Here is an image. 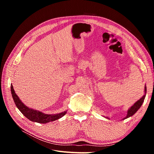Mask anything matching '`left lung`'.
<instances>
[{
    "instance_id": "8db88e82",
    "label": "left lung",
    "mask_w": 154,
    "mask_h": 154,
    "mask_svg": "<svg viewBox=\"0 0 154 154\" xmlns=\"http://www.w3.org/2000/svg\"><path fill=\"white\" fill-rule=\"evenodd\" d=\"M146 94V87L145 85L144 86V94L142 96V97H141L140 99H139L138 101H137L136 103H135L131 107H130V108L128 109V110H127V116H126V117H125L123 119H125L131 117V116H132L139 109H140V107L141 106V105L143 103L144 100V98H145ZM103 117L109 119V117H105V116H103Z\"/></svg>"
}]
</instances>
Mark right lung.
Returning a JSON list of instances; mask_svg holds the SVG:
<instances>
[{
	"mask_svg": "<svg viewBox=\"0 0 154 154\" xmlns=\"http://www.w3.org/2000/svg\"><path fill=\"white\" fill-rule=\"evenodd\" d=\"M11 92L13 99L18 109L21 112L22 114L25 117L29 119L31 122L39 123H47L62 118L67 113V110H66L58 114H47L42 112L39 110H36L33 109L29 108V107L24 105V103H23V102H22L19 97L16 94L15 90L13 89L12 84L11 85Z\"/></svg>",
	"mask_w": 154,
	"mask_h": 154,
	"instance_id": "obj_1",
	"label": "right lung"
}]
</instances>
